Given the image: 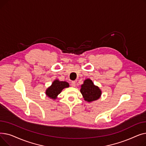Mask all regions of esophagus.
<instances>
[{
	"instance_id": "34e87169",
	"label": "esophagus",
	"mask_w": 146,
	"mask_h": 146,
	"mask_svg": "<svg viewBox=\"0 0 146 146\" xmlns=\"http://www.w3.org/2000/svg\"><path fill=\"white\" fill-rule=\"evenodd\" d=\"M72 86H73V87H75V86H76V82H75V81H73V82H72Z\"/></svg>"
}]
</instances>
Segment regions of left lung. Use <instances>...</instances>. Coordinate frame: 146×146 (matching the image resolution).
I'll return each mask as SVG.
<instances>
[{"label": "left lung", "instance_id": "8db88e82", "mask_svg": "<svg viewBox=\"0 0 146 146\" xmlns=\"http://www.w3.org/2000/svg\"><path fill=\"white\" fill-rule=\"evenodd\" d=\"M80 91L84 100L88 102L98 100L102 95V90L98 86L95 85L92 80L90 79L84 80Z\"/></svg>", "mask_w": 146, "mask_h": 146}]
</instances>
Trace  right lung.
<instances>
[{"instance_id": "obj_1", "label": "right lung", "mask_w": 146, "mask_h": 146, "mask_svg": "<svg viewBox=\"0 0 146 146\" xmlns=\"http://www.w3.org/2000/svg\"><path fill=\"white\" fill-rule=\"evenodd\" d=\"M69 87V83L66 81H60L58 79L54 80L51 85L45 90V95L52 100L57 98L58 95L64 88Z\"/></svg>"}]
</instances>
